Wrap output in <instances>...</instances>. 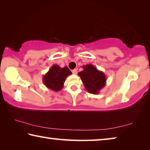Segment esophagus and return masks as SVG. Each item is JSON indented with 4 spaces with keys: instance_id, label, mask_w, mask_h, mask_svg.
I'll list each match as a JSON object with an SVG mask.
<instances>
[{
    "instance_id": "esophagus-1",
    "label": "esophagus",
    "mask_w": 150,
    "mask_h": 150,
    "mask_svg": "<svg viewBox=\"0 0 150 150\" xmlns=\"http://www.w3.org/2000/svg\"><path fill=\"white\" fill-rule=\"evenodd\" d=\"M72 73H73V74H77V69H73V70H72Z\"/></svg>"
}]
</instances>
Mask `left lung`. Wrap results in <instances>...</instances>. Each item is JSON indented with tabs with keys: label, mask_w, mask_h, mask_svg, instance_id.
<instances>
[{
	"label": "left lung",
	"mask_w": 150,
	"mask_h": 150,
	"mask_svg": "<svg viewBox=\"0 0 150 150\" xmlns=\"http://www.w3.org/2000/svg\"><path fill=\"white\" fill-rule=\"evenodd\" d=\"M83 70L78 73L88 93L96 95L105 87L106 77L105 73L98 70L92 64L82 66Z\"/></svg>",
	"instance_id": "left-lung-1"
}]
</instances>
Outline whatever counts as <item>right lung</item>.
Wrapping results in <instances>:
<instances>
[{"instance_id":"1","label":"right lung","mask_w":150,"mask_h":150,"mask_svg":"<svg viewBox=\"0 0 150 150\" xmlns=\"http://www.w3.org/2000/svg\"><path fill=\"white\" fill-rule=\"evenodd\" d=\"M71 74L67 67L62 68L59 65H53L46 74L43 76L42 81L45 87L56 92L62 90L66 78Z\"/></svg>"}]
</instances>
